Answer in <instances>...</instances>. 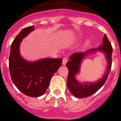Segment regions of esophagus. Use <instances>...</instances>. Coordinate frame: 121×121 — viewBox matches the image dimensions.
Here are the masks:
<instances>
[{"label": "esophagus", "mask_w": 121, "mask_h": 121, "mask_svg": "<svg viewBox=\"0 0 121 121\" xmlns=\"http://www.w3.org/2000/svg\"><path fill=\"white\" fill-rule=\"evenodd\" d=\"M67 62H68V59L66 58H64L63 59V61H62V65H65L66 64Z\"/></svg>", "instance_id": "34e87169"}]
</instances>
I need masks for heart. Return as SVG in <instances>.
I'll return each instance as SVG.
<instances>
[{
	"label": "heart",
	"mask_w": 121,
	"mask_h": 121,
	"mask_svg": "<svg viewBox=\"0 0 121 121\" xmlns=\"http://www.w3.org/2000/svg\"><path fill=\"white\" fill-rule=\"evenodd\" d=\"M89 41H87L86 42V45H89Z\"/></svg>",
	"instance_id": "b5f03b06"
}]
</instances>
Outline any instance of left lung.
I'll use <instances>...</instances> for the list:
<instances>
[{
	"label": "left lung",
	"instance_id": "8db88e82",
	"mask_svg": "<svg viewBox=\"0 0 121 121\" xmlns=\"http://www.w3.org/2000/svg\"><path fill=\"white\" fill-rule=\"evenodd\" d=\"M112 47L106 35H104L102 44L98 48L91 49L85 52L73 53L69 58L70 61L67 62L66 67L68 73L67 86L70 93L76 98H85L91 96L97 92L104 85L111 71L112 65ZM97 52H101L104 54L107 61V69L103 77L94 82H80L76 76L80 71V67L83 61L91 54Z\"/></svg>",
	"mask_w": 121,
	"mask_h": 121
}]
</instances>
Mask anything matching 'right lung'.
I'll return each mask as SVG.
<instances>
[{"instance_id":"obj_1","label":"right lung","mask_w":121,"mask_h":121,"mask_svg":"<svg viewBox=\"0 0 121 121\" xmlns=\"http://www.w3.org/2000/svg\"><path fill=\"white\" fill-rule=\"evenodd\" d=\"M35 30L34 25L23 29L14 39L9 59L12 80L17 89L30 97L45 94L51 78L62 65V59L43 58L29 61L22 56L20 45L24 38Z\"/></svg>"}]
</instances>
